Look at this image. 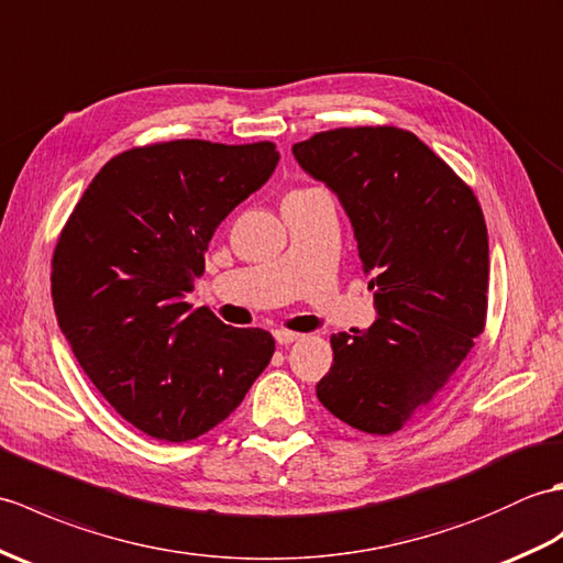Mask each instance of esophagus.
Returning <instances> with one entry per match:
<instances>
[{
  "instance_id": "obj_1",
  "label": "esophagus",
  "mask_w": 563,
  "mask_h": 563,
  "mask_svg": "<svg viewBox=\"0 0 563 563\" xmlns=\"http://www.w3.org/2000/svg\"><path fill=\"white\" fill-rule=\"evenodd\" d=\"M298 332H291V330H274V340H277V344L279 346H289V344H294L296 340H298Z\"/></svg>"
}]
</instances>
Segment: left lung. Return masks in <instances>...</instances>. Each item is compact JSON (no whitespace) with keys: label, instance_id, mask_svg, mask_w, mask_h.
I'll return each instance as SVG.
<instances>
[{"label":"left lung","instance_id":"1","mask_svg":"<svg viewBox=\"0 0 563 563\" xmlns=\"http://www.w3.org/2000/svg\"><path fill=\"white\" fill-rule=\"evenodd\" d=\"M352 221L376 322L332 334L316 393L364 433H395L451 380L486 320L489 239L477 197L417 134L340 128L294 144Z\"/></svg>","mask_w":563,"mask_h":563}]
</instances>
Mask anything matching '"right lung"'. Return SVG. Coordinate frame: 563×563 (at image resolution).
<instances>
[{
  "label": "right lung",
  "instance_id": "1",
  "mask_svg": "<svg viewBox=\"0 0 563 563\" xmlns=\"http://www.w3.org/2000/svg\"><path fill=\"white\" fill-rule=\"evenodd\" d=\"M277 164L272 142L136 146L98 170L59 233V330L110 407L152 439L214 429L269 364V332L229 328L185 296L219 223Z\"/></svg>",
  "mask_w": 563,
  "mask_h": 563
}]
</instances>
